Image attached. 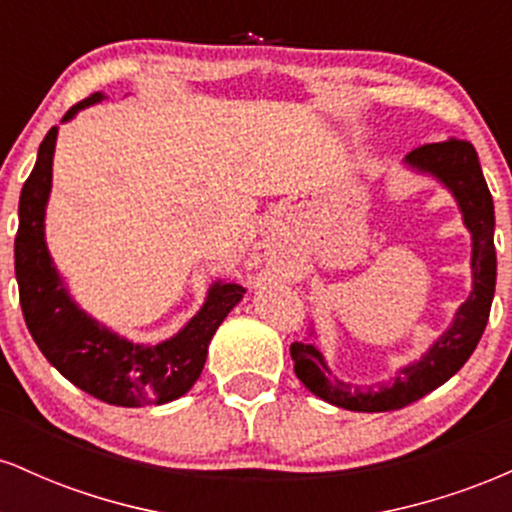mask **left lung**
Masks as SVG:
<instances>
[{
  "label": "left lung",
  "mask_w": 512,
  "mask_h": 512,
  "mask_svg": "<svg viewBox=\"0 0 512 512\" xmlns=\"http://www.w3.org/2000/svg\"><path fill=\"white\" fill-rule=\"evenodd\" d=\"M409 168L443 182L462 211L472 233V293L455 313L452 325L433 342L419 361L399 368L387 383L358 387L334 378L330 366L313 344L293 342L291 358L298 380L334 407L351 411H392L416 402L448 383L477 349L491 313L496 291V248H493V199L481 173L474 146L464 139L416 146L404 158Z\"/></svg>",
  "instance_id": "8db88e82"
}]
</instances>
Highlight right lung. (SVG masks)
Masks as SVG:
<instances>
[{
    "mask_svg": "<svg viewBox=\"0 0 512 512\" xmlns=\"http://www.w3.org/2000/svg\"><path fill=\"white\" fill-rule=\"evenodd\" d=\"M103 98V93H91L72 105L62 122ZM55 142L57 127H52L40 144L38 161L23 182L19 199L14 267L28 332L69 383L101 402L115 407L173 402L197 383L211 337L233 305L240 303L245 289L223 281L211 284L199 313L175 337L154 346L132 344L98 325L72 301L45 245V207L52 187Z\"/></svg>",
    "mask_w": 512,
    "mask_h": 512,
    "instance_id": "obj_1",
    "label": "right lung"
}]
</instances>
